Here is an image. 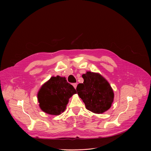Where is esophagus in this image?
Segmentation results:
<instances>
[{
    "instance_id": "34e87169",
    "label": "esophagus",
    "mask_w": 151,
    "mask_h": 151,
    "mask_svg": "<svg viewBox=\"0 0 151 151\" xmlns=\"http://www.w3.org/2000/svg\"><path fill=\"white\" fill-rule=\"evenodd\" d=\"M73 87L76 89V86H77V83H73Z\"/></svg>"
}]
</instances>
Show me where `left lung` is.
I'll use <instances>...</instances> for the list:
<instances>
[{
	"mask_svg": "<svg viewBox=\"0 0 151 151\" xmlns=\"http://www.w3.org/2000/svg\"><path fill=\"white\" fill-rule=\"evenodd\" d=\"M82 76L83 82L78 85L76 91L86 109L98 114L109 109L114 93L108 81L100 73L92 72H87Z\"/></svg>",
	"mask_w": 151,
	"mask_h": 151,
	"instance_id": "obj_1",
	"label": "left lung"
}]
</instances>
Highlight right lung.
I'll return each instance as SVG.
<instances>
[{
	"label": "right lung",
	"instance_id": "right-lung-1",
	"mask_svg": "<svg viewBox=\"0 0 151 151\" xmlns=\"http://www.w3.org/2000/svg\"><path fill=\"white\" fill-rule=\"evenodd\" d=\"M75 94L76 90L65 77L52 76L42 85L37 93L39 106L48 114L59 115L65 111L69 99Z\"/></svg>",
	"mask_w": 151,
	"mask_h": 151
}]
</instances>
